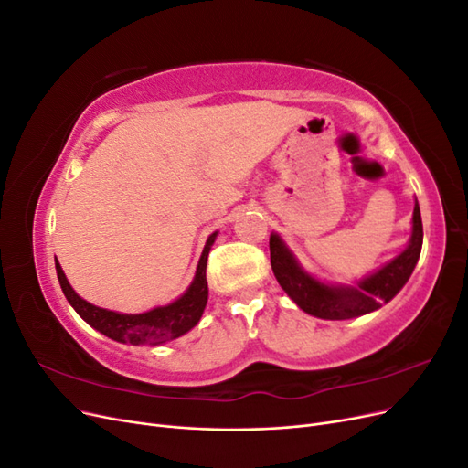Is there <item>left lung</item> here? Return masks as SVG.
<instances>
[{"label": "left lung", "instance_id": "8db88e82", "mask_svg": "<svg viewBox=\"0 0 468 468\" xmlns=\"http://www.w3.org/2000/svg\"><path fill=\"white\" fill-rule=\"evenodd\" d=\"M412 224V238H410L408 248L399 258L378 269L377 273L363 279L357 287H330L310 277L294 261L292 253L281 242L277 234L269 238L271 269L282 291L308 314L324 320H347L369 314L380 308L382 303H388L406 285V281L414 271L423 242L418 203L414 207Z\"/></svg>", "mask_w": 468, "mask_h": 468}]
</instances>
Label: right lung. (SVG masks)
<instances>
[{
    "instance_id": "obj_1",
    "label": "right lung",
    "mask_w": 468,
    "mask_h": 468,
    "mask_svg": "<svg viewBox=\"0 0 468 468\" xmlns=\"http://www.w3.org/2000/svg\"><path fill=\"white\" fill-rule=\"evenodd\" d=\"M217 232L210 234L203 256L197 265V273L191 282L187 292L177 299L176 303L154 308L144 314H119L112 310H105L90 304L88 301L80 299L76 291L69 287V282L62 271L60 263L56 261V273H58L60 287L66 294L68 303L74 306L76 313L86 320L97 332L105 334L107 337L115 339L121 344H133V346H160L176 339L183 334H187L193 325L201 320L203 310L208 299V287H207V260L208 250L215 242Z\"/></svg>"
}]
</instances>
